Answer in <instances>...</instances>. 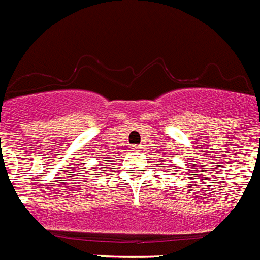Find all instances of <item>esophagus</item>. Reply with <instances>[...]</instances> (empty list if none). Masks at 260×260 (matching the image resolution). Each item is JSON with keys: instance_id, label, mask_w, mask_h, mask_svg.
<instances>
[{"instance_id": "obj_1", "label": "esophagus", "mask_w": 260, "mask_h": 260, "mask_svg": "<svg viewBox=\"0 0 260 260\" xmlns=\"http://www.w3.org/2000/svg\"><path fill=\"white\" fill-rule=\"evenodd\" d=\"M142 148H143V146H142V144H136V146H132V150H134V151H142Z\"/></svg>"}]
</instances>
